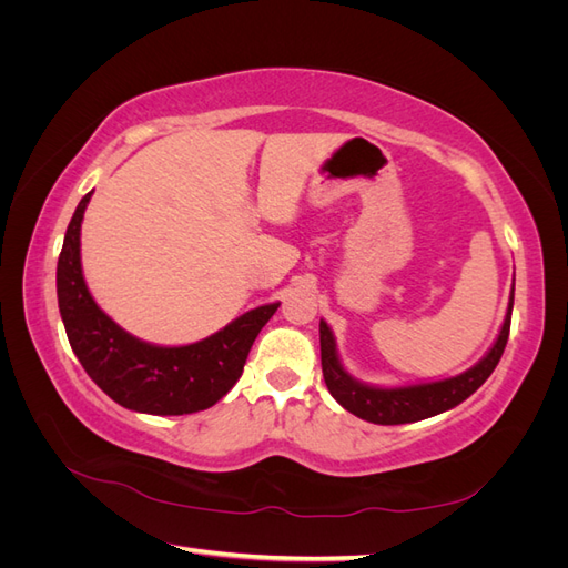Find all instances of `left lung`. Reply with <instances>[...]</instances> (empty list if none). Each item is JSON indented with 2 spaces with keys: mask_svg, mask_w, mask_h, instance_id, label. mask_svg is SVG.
I'll list each match as a JSON object with an SVG mask.
<instances>
[{
  "mask_svg": "<svg viewBox=\"0 0 568 568\" xmlns=\"http://www.w3.org/2000/svg\"><path fill=\"white\" fill-rule=\"evenodd\" d=\"M511 307H514V288L509 296L507 317L500 329V336L493 343L488 355L480 359L478 365L467 369L453 379H443L434 384H417V386H403V388H374L367 384L355 382L346 369L341 367L336 355V343L332 329L326 322H320V351H322V374L324 384L329 393L355 417L372 422V424H409L428 419L440 412L459 405L467 400L469 395L484 384L493 369L500 363L505 353L507 338H509V324H511Z\"/></svg>",
  "mask_w": 568,
  "mask_h": 568,
  "instance_id": "1",
  "label": "left lung"
}]
</instances>
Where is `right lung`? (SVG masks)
<instances>
[{
	"label": "right lung",
	"instance_id": "1",
	"mask_svg": "<svg viewBox=\"0 0 568 568\" xmlns=\"http://www.w3.org/2000/svg\"><path fill=\"white\" fill-rule=\"evenodd\" d=\"M90 196L78 203L57 265L59 311L80 365L111 400L134 412L165 417L213 407L239 382L255 336L280 303L255 307L189 346L163 348L130 336L99 311L82 277L80 222Z\"/></svg>",
	"mask_w": 568,
	"mask_h": 568
}]
</instances>
